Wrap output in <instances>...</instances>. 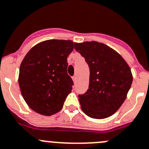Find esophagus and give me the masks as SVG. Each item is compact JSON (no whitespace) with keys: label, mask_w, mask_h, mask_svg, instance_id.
<instances>
[{"label":"esophagus","mask_w":149,"mask_h":149,"mask_svg":"<svg viewBox=\"0 0 149 149\" xmlns=\"http://www.w3.org/2000/svg\"><path fill=\"white\" fill-rule=\"evenodd\" d=\"M72 80H73L74 82H75L76 80H77V77H76L75 75L73 76V77H72Z\"/></svg>","instance_id":"1"}]
</instances>
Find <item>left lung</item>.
I'll return each instance as SVG.
<instances>
[{
    "mask_svg": "<svg viewBox=\"0 0 149 149\" xmlns=\"http://www.w3.org/2000/svg\"><path fill=\"white\" fill-rule=\"evenodd\" d=\"M74 49L90 70L89 86L79 95L82 111L95 119L110 117L125 101L133 77L125 60L115 50L97 41L75 43Z\"/></svg>",
    "mask_w": 149,
    "mask_h": 149,
    "instance_id": "8db88e82",
    "label": "left lung"
}]
</instances>
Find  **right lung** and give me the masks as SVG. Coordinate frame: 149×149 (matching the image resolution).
<instances>
[{
    "instance_id": "add662e5",
    "label": "right lung",
    "mask_w": 149,
    "mask_h": 149,
    "mask_svg": "<svg viewBox=\"0 0 149 149\" xmlns=\"http://www.w3.org/2000/svg\"><path fill=\"white\" fill-rule=\"evenodd\" d=\"M72 40H48L35 45L21 62L18 84L22 96L37 113L51 116L62 109L74 83L67 73Z\"/></svg>"
}]
</instances>
